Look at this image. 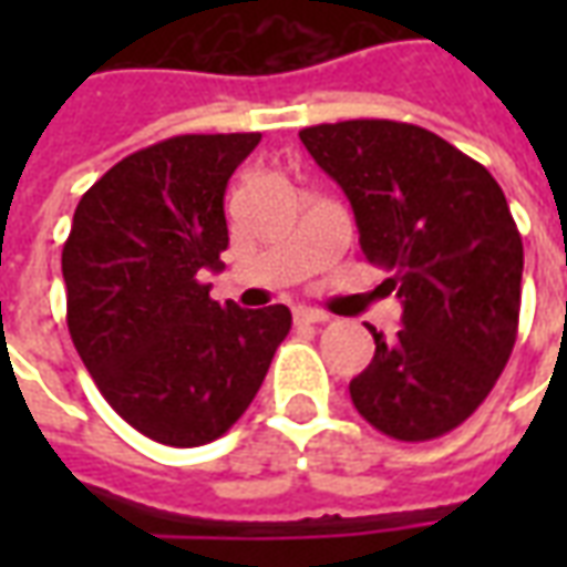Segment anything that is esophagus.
I'll return each instance as SVG.
<instances>
[{
  "mask_svg": "<svg viewBox=\"0 0 567 567\" xmlns=\"http://www.w3.org/2000/svg\"><path fill=\"white\" fill-rule=\"evenodd\" d=\"M295 321L297 324H324L328 316L321 309H309V307H297L295 309Z\"/></svg>",
  "mask_w": 567,
  "mask_h": 567,
  "instance_id": "esophagus-1",
  "label": "esophagus"
}]
</instances>
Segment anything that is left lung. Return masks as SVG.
<instances>
[{"instance_id": "8db88e82", "label": "left lung", "mask_w": 567, "mask_h": 567, "mask_svg": "<svg viewBox=\"0 0 567 567\" xmlns=\"http://www.w3.org/2000/svg\"><path fill=\"white\" fill-rule=\"evenodd\" d=\"M355 212L361 251L404 303L401 331L373 333L352 404L394 440L458 427L486 401L516 343L523 236L483 163L416 124L340 121L300 130Z\"/></svg>"}]
</instances>
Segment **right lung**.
Returning a JSON list of instances; mask_svg holds the SVG:
<instances>
[{"label":"right lung","instance_id":"1","mask_svg":"<svg viewBox=\"0 0 567 567\" xmlns=\"http://www.w3.org/2000/svg\"><path fill=\"white\" fill-rule=\"evenodd\" d=\"M260 133L173 136L115 163L81 197L66 246V324L117 416L166 446H203L255 401L291 331L282 303H218L227 178Z\"/></svg>","mask_w":567,"mask_h":567}]
</instances>
